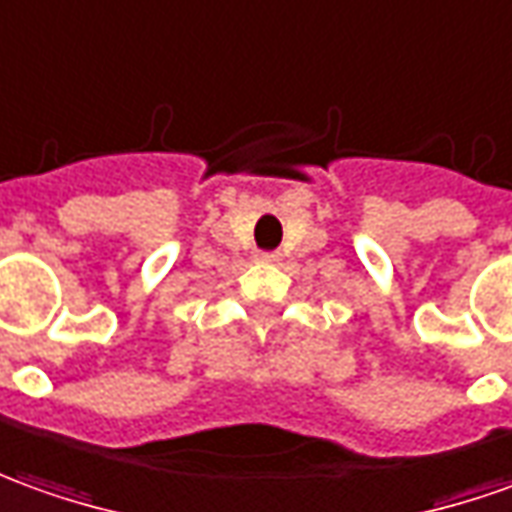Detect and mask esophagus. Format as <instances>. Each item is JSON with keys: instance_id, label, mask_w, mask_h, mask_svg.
<instances>
[{"instance_id": "esophagus-1", "label": "esophagus", "mask_w": 512, "mask_h": 512, "mask_svg": "<svg viewBox=\"0 0 512 512\" xmlns=\"http://www.w3.org/2000/svg\"><path fill=\"white\" fill-rule=\"evenodd\" d=\"M253 259L262 264H273V262H278V253H256Z\"/></svg>"}]
</instances>
